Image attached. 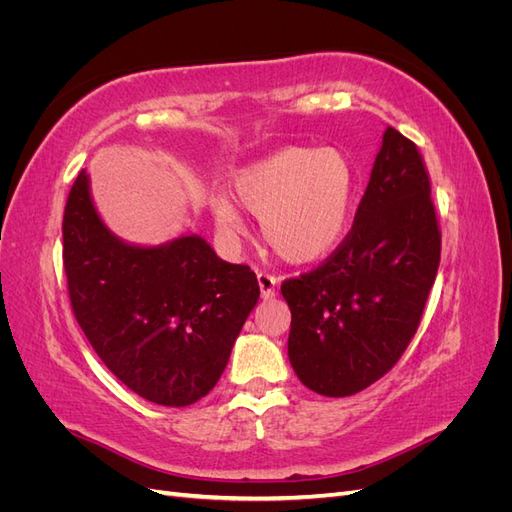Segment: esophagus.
Segmentation results:
<instances>
[{
	"mask_svg": "<svg viewBox=\"0 0 512 512\" xmlns=\"http://www.w3.org/2000/svg\"><path fill=\"white\" fill-rule=\"evenodd\" d=\"M258 286L262 299H273L275 297V286H277V277L271 273H258Z\"/></svg>",
	"mask_w": 512,
	"mask_h": 512,
	"instance_id": "esophagus-1",
	"label": "esophagus"
}]
</instances>
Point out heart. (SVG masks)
I'll return each instance as SVG.
<instances>
[{
	"label": "heart",
	"mask_w": 512,
	"mask_h": 512,
	"mask_svg": "<svg viewBox=\"0 0 512 512\" xmlns=\"http://www.w3.org/2000/svg\"><path fill=\"white\" fill-rule=\"evenodd\" d=\"M237 203L260 220L262 239L292 265L329 254L344 239L352 203L354 170L337 149L286 147L243 168L232 181ZM218 224L239 235L243 218L224 194L213 196Z\"/></svg>",
	"instance_id": "heart-1"
}]
</instances>
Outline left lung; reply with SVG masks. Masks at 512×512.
<instances>
[{"mask_svg": "<svg viewBox=\"0 0 512 512\" xmlns=\"http://www.w3.org/2000/svg\"><path fill=\"white\" fill-rule=\"evenodd\" d=\"M440 250L421 151L389 126L344 241L282 284L288 359L307 389L348 397L393 369L421 324Z\"/></svg>", "mask_w": 512, "mask_h": 512, "instance_id": "left-lung-1", "label": "left lung"}]
</instances>
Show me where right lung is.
I'll use <instances>...</instances> for the list:
<instances>
[{"label": "right lung", "mask_w": 512, "mask_h": 512, "mask_svg": "<svg viewBox=\"0 0 512 512\" xmlns=\"http://www.w3.org/2000/svg\"><path fill=\"white\" fill-rule=\"evenodd\" d=\"M61 232L72 312L102 363L153 404L205 397L260 297L256 273L196 235L162 247L119 241L98 218L85 170Z\"/></svg>", "instance_id": "right-lung-1"}]
</instances>
